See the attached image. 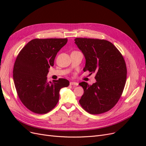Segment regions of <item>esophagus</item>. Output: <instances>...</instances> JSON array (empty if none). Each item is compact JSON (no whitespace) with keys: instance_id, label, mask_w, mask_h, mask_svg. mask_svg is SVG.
<instances>
[{"instance_id":"obj_1","label":"esophagus","mask_w":146,"mask_h":146,"mask_svg":"<svg viewBox=\"0 0 146 146\" xmlns=\"http://www.w3.org/2000/svg\"><path fill=\"white\" fill-rule=\"evenodd\" d=\"M70 85H75V86H78V83L77 82H70Z\"/></svg>"}]
</instances>
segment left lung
Returning a JSON list of instances; mask_svg holds the SVG:
<instances>
[{"instance_id": "left-lung-1", "label": "left lung", "mask_w": 146, "mask_h": 146, "mask_svg": "<svg viewBox=\"0 0 146 146\" xmlns=\"http://www.w3.org/2000/svg\"><path fill=\"white\" fill-rule=\"evenodd\" d=\"M74 41L85 56L84 71L96 73V82L92 85L85 82L79 83L84 90L79 103L90 114L107 112L117 104L124 88L127 78L125 60L108 41L80 38Z\"/></svg>"}]
</instances>
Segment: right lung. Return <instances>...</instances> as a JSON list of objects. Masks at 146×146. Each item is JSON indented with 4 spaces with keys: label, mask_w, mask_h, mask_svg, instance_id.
I'll use <instances>...</instances> for the list:
<instances>
[{
    "label": "right lung",
    "mask_w": 146,
    "mask_h": 146,
    "mask_svg": "<svg viewBox=\"0 0 146 146\" xmlns=\"http://www.w3.org/2000/svg\"><path fill=\"white\" fill-rule=\"evenodd\" d=\"M68 39H34L17 55L13 68V80L21 101L31 111L45 114L59 100V92L69 82L64 78L48 83V69L54 64L57 53Z\"/></svg>",
    "instance_id": "right-lung-1"
}]
</instances>
